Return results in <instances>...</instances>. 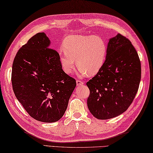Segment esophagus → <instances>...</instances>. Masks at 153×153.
<instances>
[{"label":"esophagus","mask_w":153,"mask_h":153,"mask_svg":"<svg viewBox=\"0 0 153 153\" xmlns=\"http://www.w3.org/2000/svg\"><path fill=\"white\" fill-rule=\"evenodd\" d=\"M84 85V82H82V80H76V85L77 86H80Z\"/></svg>","instance_id":"obj_1"}]
</instances>
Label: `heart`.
<instances>
[{"mask_svg": "<svg viewBox=\"0 0 153 153\" xmlns=\"http://www.w3.org/2000/svg\"><path fill=\"white\" fill-rule=\"evenodd\" d=\"M62 48L65 53L60 54V62L68 74L75 68V60L82 75L96 74L103 65L107 52L105 40L91 35L68 36L64 40Z\"/></svg>", "mask_w": 153, "mask_h": 153, "instance_id": "obj_1", "label": "heart"}]
</instances>
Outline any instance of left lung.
I'll list each match as a JSON object with an SVG mask.
<instances>
[{
	"mask_svg": "<svg viewBox=\"0 0 153 153\" xmlns=\"http://www.w3.org/2000/svg\"><path fill=\"white\" fill-rule=\"evenodd\" d=\"M140 78V61L131 42L120 34L109 39L105 62L86 82L91 114L106 120L123 113L136 96Z\"/></svg>",
	"mask_w": 153,
	"mask_h": 153,
	"instance_id": "8db88e82",
	"label": "left lung"
}]
</instances>
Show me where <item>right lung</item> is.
<instances>
[{
	"label": "right lung",
	"mask_w": 153,
	"mask_h": 153,
	"mask_svg": "<svg viewBox=\"0 0 153 153\" xmlns=\"http://www.w3.org/2000/svg\"><path fill=\"white\" fill-rule=\"evenodd\" d=\"M50 44L44 33L31 37L17 52L11 75L16 99L32 118L44 123L61 119L76 85Z\"/></svg>",
	"instance_id": "add662e5"
}]
</instances>
